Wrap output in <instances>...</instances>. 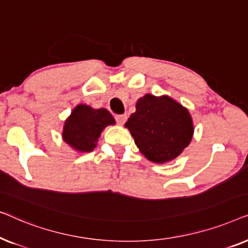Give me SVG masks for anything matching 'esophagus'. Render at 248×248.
Wrapping results in <instances>:
<instances>
[{"label":"esophagus","mask_w":248,"mask_h":248,"mask_svg":"<svg viewBox=\"0 0 248 248\" xmlns=\"http://www.w3.org/2000/svg\"><path fill=\"white\" fill-rule=\"evenodd\" d=\"M115 118H116V122L120 125H123L125 122H126V118H127V116L126 115H116V116H115Z\"/></svg>","instance_id":"esophagus-1"}]
</instances>
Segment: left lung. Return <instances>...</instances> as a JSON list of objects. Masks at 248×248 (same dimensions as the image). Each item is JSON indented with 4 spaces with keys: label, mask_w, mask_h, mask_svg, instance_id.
I'll use <instances>...</instances> for the list:
<instances>
[{
    "label": "left lung",
    "mask_w": 248,
    "mask_h": 248,
    "mask_svg": "<svg viewBox=\"0 0 248 248\" xmlns=\"http://www.w3.org/2000/svg\"><path fill=\"white\" fill-rule=\"evenodd\" d=\"M128 128L139 150L148 160L165 164L177 158L191 143L194 125L191 114L169 96L147 93L139 98Z\"/></svg>",
    "instance_id": "8db88e82"
}]
</instances>
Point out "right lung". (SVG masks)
Segmentation results:
<instances>
[{
    "instance_id": "right-lung-1",
    "label": "right lung",
    "mask_w": 248,
    "mask_h": 248,
    "mask_svg": "<svg viewBox=\"0 0 248 248\" xmlns=\"http://www.w3.org/2000/svg\"><path fill=\"white\" fill-rule=\"evenodd\" d=\"M114 124V117L106 108L94 109L86 104H79L64 122L62 139L73 150L90 152L97 147L105 127Z\"/></svg>"
}]
</instances>
